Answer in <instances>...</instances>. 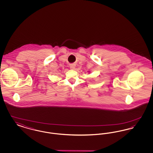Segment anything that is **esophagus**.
I'll use <instances>...</instances> for the list:
<instances>
[{
    "instance_id": "34e87169",
    "label": "esophagus",
    "mask_w": 153,
    "mask_h": 153,
    "mask_svg": "<svg viewBox=\"0 0 153 153\" xmlns=\"http://www.w3.org/2000/svg\"><path fill=\"white\" fill-rule=\"evenodd\" d=\"M75 67H76V65H75L74 64H71V65H70V68H71V69H74L75 68Z\"/></svg>"
}]
</instances>
